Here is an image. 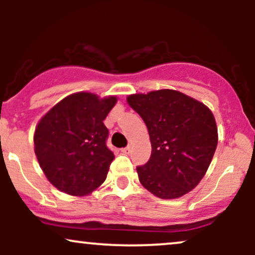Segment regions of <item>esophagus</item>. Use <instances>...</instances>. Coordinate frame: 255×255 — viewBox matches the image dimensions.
Listing matches in <instances>:
<instances>
[{
    "instance_id": "34e87169",
    "label": "esophagus",
    "mask_w": 255,
    "mask_h": 255,
    "mask_svg": "<svg viewBox=\"0 0 255 255\" xmlns=\"http://www.w3.org/2000/svg\"><path fill=\"white\" fill-rule=\"evenodd\" d=\"M121 152H122V153H125V154H129L130 153V147H129V146H127V147L122 148Z\"/></svg>"
}]
</instances>
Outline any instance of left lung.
Segmentation results:
<instances>
[{
    "label": "left lung",
    "mask_w": 255,
    "mask_h": 255,
    "mask_svg": "<svg viewBox=\"0 0 255 255\" xmlns=\"http://www.w3.org/2000/svg\"><path fill=\"white\" fill-rule=\"evenodd\" d=\"M127 103L144 120L152 146L148 162L136 168L140 183L160 199L191 192L206 174L217 147L212 111L168 89L130 95Z\"/></svg>",
    "instance_id": "8db88e82"
}]
</instances>
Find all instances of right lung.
I'll return each mask as SVG.
<instances>
[{
  "instance_id": "add662e5",
  "label": "right lung",
  "mask_w": 255,
  "mask_h": 255,
  "mask_svg": "<svg viewBox=\"0 0 255 255\" xmlns=\"http://www.w3.org/2000/svg\"><path fill=\"white\" fill-rule=\"evenodd\" d=\"M115 96L91 92L67 96L38 122L34 153L46 178L58 191L84 197L107 178L114 153L107 147L103 121L115 107Z\"/></svg>"
}]
</instances>
